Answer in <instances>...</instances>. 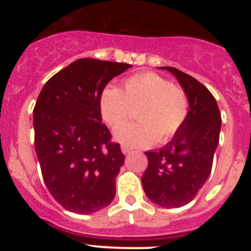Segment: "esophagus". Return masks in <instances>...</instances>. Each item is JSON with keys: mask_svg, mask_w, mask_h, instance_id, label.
I'll return each instance as SVG.
<instances>
[{"mask_svg": "<svg viewBox=\"0 0 251 251\" xmlns=\"http://www.w3.org/2000/svg\"><path fill=\"white\" fill-rule=\"evenodd\" d=\"M132 148H129V147H127V146H122V152L124 153V154H127V153H130L132 152Z\"/></svg>", "mask_w": 251, "mask_h": 251, "instance_id": "1", "label": "esophagus"}]
</instances>
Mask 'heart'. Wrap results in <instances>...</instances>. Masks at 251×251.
<instances>
[{
	"mask_svg": "<svg viewBox=\"0 0 251 251\" xmlns=\"http://www.w3.org/2000/svg\"><path fill=\"white\" fill-rule=\"evenodd\" d=\"M137 106L136 108L135 106ZM135 107L136 124H121ZM99 112L114 138L128 147H150L167 142L181 129L188 113L187 95L182 88L171 84L162 75L152 72L138 73L124 79L121 89L105 86L99 97Z\"/></svg>",
	"mask_w": 251,
	"mask_h": 251,
	"instance_id": "1",
	"label": "heart"
}]
</instances>
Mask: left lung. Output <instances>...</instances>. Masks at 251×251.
Wrapping results in <instances>:
<instances>
[{"label": "left lung", "mask_w": 251, "mask_h": 251, "mask_svg": "<svg viewBox=\"0 0 251 251\" xmlns=\"http://www.w3.org/2000/svg\"><path fill=\"white\" fill-rule=\"evenodd\" d=\"M187 95L188 113L181 129L165 147L146 152L148 167L142 176L147 197L162 207H181L191 202L210 176L219 145L221 114L214 95L195 77L171 66Z\"/></svg>", "instance_id": "1"}]
</instances>
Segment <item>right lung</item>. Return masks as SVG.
Returning a JSON list of instances; mask_svg holds the SVG:
<instances>
[{
  "label": "right lung",
  "mask_w": 251,
  "mask_h": 251,
  "mask_svg": "<svg viewBox=\"0 0 251 251\" xmlns=\"http://www.w3.org/2000/svg\"><path fill=\"white\" fill-rule=\"evenodd\" d=\"M132 65L77 59L50 77L34 108L35 150L51 196L69 211L89 215L115 196L124 163L99 112L101 90Z\"/></svg>",
  "instance_id": "add662e5"
}]
</instances>
